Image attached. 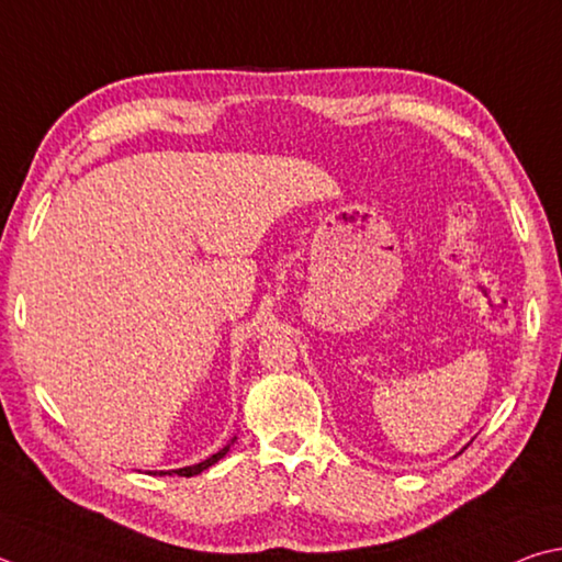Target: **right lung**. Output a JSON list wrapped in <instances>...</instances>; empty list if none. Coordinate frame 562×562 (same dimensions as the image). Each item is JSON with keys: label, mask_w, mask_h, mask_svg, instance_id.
I'll return each mask as SVG.
<instances>
[{"label": "right lung", "mask_w": 562, "mask_h": 562, "mask_svg": "<svg viewBox=\"0 0 562 562\" xmlns=\"http://www.w3.org/2000/svg\"><path fill=\"white\" fill-rule=\"evenodd\" d=\"M231 450V445H226V447H223V450L221 452H216V454H211L209 459H203V462H199V464H193V467H183V469H175V472H171V474H179V476H193V474H201L203 472V469H209L211 464H216L218 462V459H223V457H226V452ZM155 474H169V472H155Z\"/></svg>", "instance_id": "1"}]
</instances>
